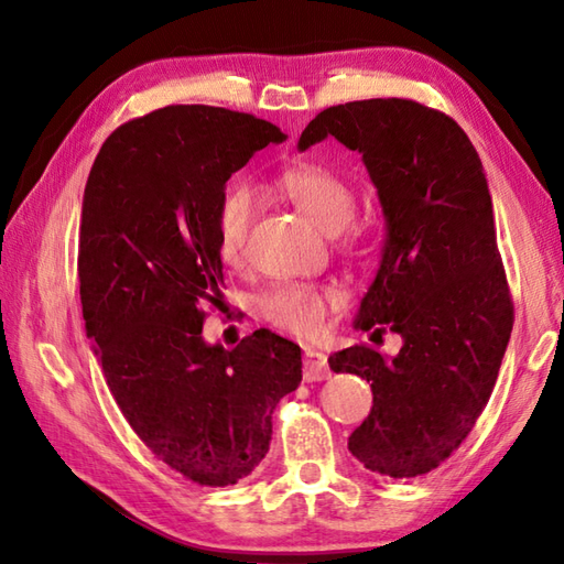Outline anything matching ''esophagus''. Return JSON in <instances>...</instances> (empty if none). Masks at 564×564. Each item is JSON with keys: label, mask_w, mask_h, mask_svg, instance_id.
<instances>
[{"label": "esophagus", "mask_w": 564, "mask_h": 564, "mask_svg": "<svg viewBox=\"0 0 564 564\" xmlns=\"http://www.w3.org/2000/svg\"><path fill=\"white\" fill-rule=\"evenodd\" d=\"M332 376L327 356L317 351V349H305L303 358V378L305 382H317V380H327Z\"/></svg>", "instance_id": "esophagus-1"}]
</instances>
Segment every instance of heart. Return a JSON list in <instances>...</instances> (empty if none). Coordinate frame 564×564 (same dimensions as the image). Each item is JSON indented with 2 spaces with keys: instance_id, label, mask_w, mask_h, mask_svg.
I'll return each instance as SVG.
<instances>
[{
  "instance_id": "obj_1",
  "label": "heart",
  "mask_w": 564,
  "mask_h": 564,
  "mask_svg": "<svg viewBox=\"0 0 564 564\" xmlns=\"http://www.w3.org/2000/svg\"><path fill=\"white\" fill-rule=\"evenodd\" d=\"M279 186L310 220L325 232H339L356 213V191L329 166L297 164L279 176ZM259 208V196L249 182H232L223 188L215 210L218 254L227 267H237L245 257L247 237ZM337 293L327 285L285 283L263 293L259 315L271 327L289 332L293 337L315 339L327 329Z\"/></svg>"
}]
</instances>
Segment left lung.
Listing matches in <instances>:
<instances>
[{
    "instance_id": "8db88e82",
    "label": "left lung",
    "mask_w": 564,
    "mask_h": 564,
    "mask_svg": "<svg viewBox=\"0 0 564 564\" xmlns=\"http://www.w3.org/2000/svg\"><path fill=\"white\" fill-rule=\"evenodd\" d=\"M327 135L364 154L388 237L356 327L388 329L402 349L366 344L329 356L334 373L370 382L373 410L349 436L368 470L419 477L458 451L495 390L513 327L482 162L451 116L412 99L319 111L297 148Z\"/></svg>"
}]
</instances>
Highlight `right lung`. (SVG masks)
Instances as JSON below:
<instances>
[{
	"label": "right lung",
	"instance_id": "1",
	"mask_svg": "<svg viewBox=\"0 0 564 564\" xmlns=\"http://www.w3.org/2000/svg\"><path fill=\"white\" fill-rule=\"evenodd\" d=\"M283 138L251 113L164 106L106 138L84 188L79 297L106 386L138 438L200 487L254 470L275 404L303 380L301 346L279 334L230 351L200 334L220 303L223 188Z\"/></svg>",
	"mask_w": 564,
	"mask_h": 564
}]
</instances>
